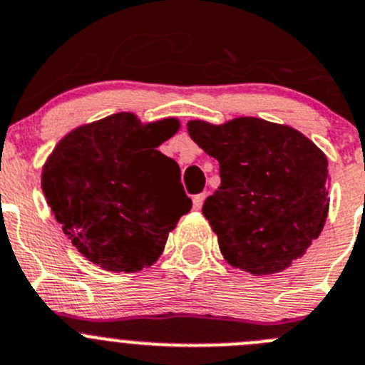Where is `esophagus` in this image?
Segmentation results:
<instances>
[{"label":"esophagus","instance_id":"obj_1","mask_svg":"<svg viewBox=\"0 0 365 365\" xmlns=\"http://www.w3.org/2000/svg\"><path fill=\"white\" fill-rule=\"evenodd\" d=\"M205 198H207V194H205V192L196 194V196H194V198H192L194 209H202V205H203V202H205Z\"/></svg>","mask_w":365,"mask_h":365}]
</instances>
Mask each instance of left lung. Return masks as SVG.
Wrapping results in <instances>:
<instances>
[{
    "label": "left lung",
    "instance_id": "obj_1",
    "mask_svg": "<svg viewBox=\"0 0 365 365\" xmlns=\"http://www.w3.org/2000/svg\"><path fill=\"white\" fill-rule=\"evenodd\" d=\"M187 131L220 162L221 185L203 203L223 257L252 275L277 274L304 255L328 217V158L290 125L241 117Z\"/></svg>",
    "mask_w": 365,
    "mask_h": 365
}]
</instances>
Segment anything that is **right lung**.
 Here are the masks:
<instances>
[{"label": "right lung", "mask_w": 365, "mask_h": 365, "mask_svg": "<svg viewBox=\"0 0 365 365\" xmlns=\"http://www.w3.org/2000/svg\"><path fill=\"white\" fill-rule=\"evenodd\" d=\"M176 118L142 124L117 113L81 125L43 167L44 198L73 247L110 272H140L162 254L169 232L192 202L180 167L158 151Z\"/></svg>", "instance_id": "right-lung-1"}]
</instances>
